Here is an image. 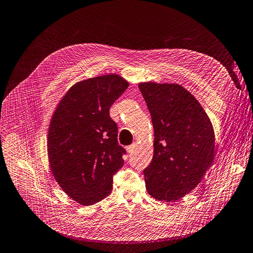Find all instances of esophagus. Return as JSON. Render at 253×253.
<instances>
[{
  "mask_svg": "<svg viewBox=\"0 0 253 253\" xmlns=\"http://www.w3.org/2000/svg\"><path fill=\"white\" fill-rule=\"evenodd\" d=\"M135 148H136V144H131V145H129V146H127L126 147V149H127V153L128 154H133L134 153V150H135Z\"/></svg>",
  "mask_w": 253,
  "mask_h": 253,
  "instance_id": "obj_1",
  "label": "esophagus"
}]
</instances>
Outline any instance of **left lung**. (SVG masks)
Listing matches in <instances>:
<instances>
[{
	"label": "left lung",
	"mask_w": 253,
	"mask_h": 253,
	"mask_svg": "<svg viewBox=\"0 0 253 253\" xmlns=\"http://www.w3.org/2000/svg\"><path fill=\"white\" fill-rule=\"evenodd\" d=\"M139 89L155 131L153 160L143 170L146 189L159 200H178L212 167V123L198 100L180 84L142 83Z\"/></svg>",
	"instance_id": "left-lung-1"
}]
</instances>
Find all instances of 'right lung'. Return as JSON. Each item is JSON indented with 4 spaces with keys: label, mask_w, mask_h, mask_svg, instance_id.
<instances>
[{
    "label": "right lung",
    "mask_w": 253,
    "mask_h": 253,
    "mask_svg": "<svg viewBox=\"0 0 253 253\" xmlns=\"http://www.w3.org/2000/svg\"><path fill=\"white\" fill-rule=\"evenodd\" d=\"M128 85L115 74L79 82L60 100L50 121V169L61 189L83 206L107 197L113 175L124 164L126 150L119 145V129L109 110Z\"/></svg>",
    "instance_id": "add662e5"
}]
</instances>
